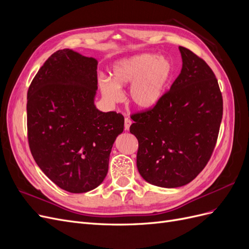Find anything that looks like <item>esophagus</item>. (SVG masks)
Instances as JSON below:
<instances>
[{"label": "esophagus", "mask_w": 249, "mask_h": 249, "mask_svg": "<svg viewBox=\"0 0 249 249\" xmlns=\"http://www.w3.org/2000/svg\"><path fill=\"white\" fill-rule=\"evenodd\" d=\"M131 124H132V120H131L130 118L125 117V118H124V130H125V131H129Z\"/></svg>", "instance_id": "1"}]
</instances>
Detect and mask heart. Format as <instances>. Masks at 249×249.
<instances>
[{
    "instance_id": "b5f03b06",
    "label": "heart",
    "mask_w": 249,
    "mask_h": 249,
    "mask_svg": "<svg viewBox=\"0 0 249 249\" xmlns=\"http://www.w3.org/2000/svg\"><path fill=\"white\" fill-rule=\"evenodd\" d=\"M172 73L173 66L167 58L135 55L120 59L113 65L111 80H102L100 89L104 99L113 105L122 101V90L131 86V104L139 110H149L162 100Z\"/></svg>"
}]
</instances>
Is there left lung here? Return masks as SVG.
Returning <instances> with one entry per match:
<instances>
[{
    "instance_id": "1",
    "label": "left lung",
    "mask_w": 249,
    "mask_h": 249,
    "mask_svg": "<svg viewBox=\"0 0 249 249\" xmlns=\"http://www.w3.org/2000/svg\"><path fill=\"white\" fill-rule=\"evenodd\" d=\"M178 50L183 66L170 90L154 108L132 115L130 126L139 143L140 176L163 188L185 186L205 168L223 112L213 71L190 50Z\"/></svg>"
}]
</instances>
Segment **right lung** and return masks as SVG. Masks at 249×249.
<instances>
[{
	"mask_svg": "<svg viewBox=\"0 0 249 249\" xmlns=\"http://www.w3.org/2000/svg\"><path fill=\"white\" fill-rule=\"evenodd\" d=\"M97 60L70 49L53 54L28 90V139L32 156L53 183L84 193L106 178L124 118L96 109Z\"/></svg>",
	"mask_w": 249,
	"mask_h": 249,
	"instance_id": "1",
	"label": "right lung"
}]
</instances>
